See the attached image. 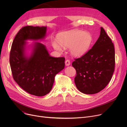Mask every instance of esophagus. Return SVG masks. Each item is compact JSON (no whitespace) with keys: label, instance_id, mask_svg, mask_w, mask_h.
Listing matches in <instances>:
<instances>
[{"label":"esophagus","instance_id":"obj_1","mask_svg":"<svg viewBox=\"0 0 127 127\" xmlns=\"http://www.w3.org/2000/svg\"><path fill=\"white\" fill-rule=\"evenodd\" d=\"M65 63L66 66H68L70 64V61L69 60H66L65 62Z\"/></svg>","mask_w":127,"mask_h":127}]
</instances>
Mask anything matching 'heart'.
<instances>
[{
    "instance_id": "1",
    "label": "heart",
    "mask_w": 127,
    "mask_h": 127,
    "mask_svg": "<svg viewBox=\"0 0 127 127\" xmlns=\"http://www.w3.org/2000/svg\"><path fill=\"white\" fill-rule=\"evenodd\" d=\"M58 43H52L53 48L62 52L63 47L69 48L71 54L76 57H80L87 52L92 42V35L88 32L74 30L64 32L57 37Z\"/></svg>"
}]
</instances>
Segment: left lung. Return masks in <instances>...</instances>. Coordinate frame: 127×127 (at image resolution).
Wrapping results in <instances>:
<instances>
[{"label": "left lung", "mask_w": 127, "mask_h": 127, "mask_svg": "<svg viewBox=\"0 0 127 127\" xmlns=\"http://www.w3.org/2000/svg\"><path fill=\"white\" fill-rule=\"evenodd\" d=\"M72 65L77 72L76 86L81 93L96 94L108 85L114 71L115 49L102 27L92 48L81 58L75 59Z\"/></svg>", "instance_id": "1"}]
</instances>
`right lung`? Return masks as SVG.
I'll return each mask as SVG.
<instances>
[{
	"label": "right lung",
	"instance_id": "1",
	"mask_svg": "<svg viewBox=\"0 0 127 127\" xmlns=\"http://www.w3.org/2000/svg\"><path fill=\"white\" fill-rule=\"evenodd\" d=\"M47 27L26 26L17 33L11 47L10 64L13 79L30 94L43 96L50 92L55 76L64 68L65 58L50 56L43 44L28 40L44 39ZM31 49L29 54L27 51Z\"/></svg>",
	"mask_w": 127,
	"mask_h": 127
}]
</instances>
